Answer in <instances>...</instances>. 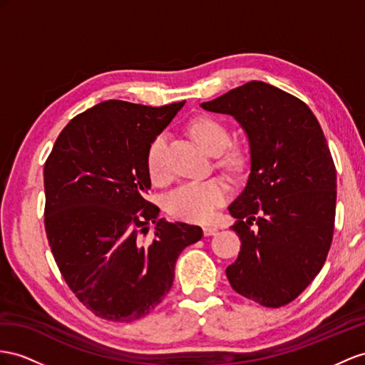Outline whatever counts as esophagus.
<instances>
[{"mask_svg":"<svg viewBox=\"0 0 365 365\" xmlns=\"http://www.w3.org/2000/svg\"><path fill=\"white\" fill-rule=\"evenodd\" d=\"M217 231H219V230H217L216 227H210V225L203 227V235H205V236H214Z\"/></svg>","mask_w":365,"mask_h":365,"instance_id":"esophagus-1","label":"esophagus"}]
</instances>
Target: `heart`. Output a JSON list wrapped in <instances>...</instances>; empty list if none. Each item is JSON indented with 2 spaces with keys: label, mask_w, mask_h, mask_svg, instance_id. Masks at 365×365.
<instances>
[{
  "label": "heart",
  "mask_w": 365,
  "mask_h": 365,
  "mask_svg": "<svg viewBox=\"0 0 365 365\" xmlns=\"http://www.w3.org/2000/svg\"><path fill=\"white\" fill-rule=\"evenodd\" d=\"M192 137L208 153L219 155L220 165L231 173L244 170L247 151L240 146L230 145V130L217 118L202 115L194 118L190 125ZM166 134H158L149 143L146 151V170L154 183H163L170 177L166 162ZM228 185L212 177L208 180L188 182L177 188L166 200V210L171 216L188 222H208L214 217L216 210L228 199Z\"/></svg>",
  "instance_id": "1"
}]
</instances>
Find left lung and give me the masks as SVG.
Wrapping results in <instances>:
<instances>
[{
	"instance_id": "left-lung-1",
	"label": "left lung",
	"mask_w": 365,
	"mask_h": 365,
	"mask_svg": "<svg viewBox=\"0 0 365 365\" xmlns=\"http://www.w3.org/2000/svg\"><path fill=\"white\" fill-rule=\"evenodd\" d=\"M200 106L235 117L250 143L248 182L228 208L242 247L227 277L251 301L287 305L321 272L333 239L336 168L319 121L302 100L264 81Z\"/></svg>"
}]
</instances>
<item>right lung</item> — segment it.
<instances>
[{
	"label": "right lung",
	"instance_id": "obj_1",
	"mask_svg": "<svg viewBox=\"0 0 365 365\" xmlns=\"http://www.w3.org/2000/svg\"><path fill=\"white\" fill-rule=\"evenodd\" d=\"M185 101L153 108L108 100L73 117L44 163V228L60 273L101 319L146 316L171 289L200 227L158 219L146 151ZM156 223L146 242L148 222Z\"/></svg>",
	"mask_w": 365,
	"mask_h": 365
}]
</instances>
